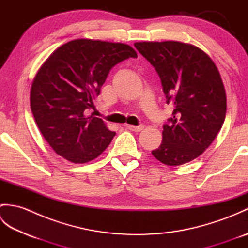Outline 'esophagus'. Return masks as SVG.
<instances>
[{"label": "esophagus", "instance_id": "34e87169", "mask_svg": "<svg viewBox=\"0 0 248 248\" xmlns=\"http://www.w3.org/2000/svg\"><path fill=\"white\" fill-rule=\"evenodd\" d=\"M127 127V129L131 130V131H134V132H140V131H141L144 129V124H140V125H130V124H127L125 125Z\"/></svg>", "mask_w": 248, "mask_h": 248}]
</instances>
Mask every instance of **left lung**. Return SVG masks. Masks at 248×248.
Returning <instances> with one entry per match:
<instances>
[{"instance_id":"obj_1","label":"left lung","mask_w":248,"mask_h":248,"mask_svg":"<svg viewBox=\"0 0 248 248\" xmlns=\"http://www.w3.org/2000/svg\"><path fill=\"white\" fill-rule=\"evenodd\" d=\"M161 78L172 117L163 124L162 144L151 154L177 166L196 159L212 144L224 124L227 100L213 61L203 51L179 41L135 43Z\"/></svg>"}]
</instances>
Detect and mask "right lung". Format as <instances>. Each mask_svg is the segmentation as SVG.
Listing matches in <instances>:
<instances>
[{
	"mask_svg": "<svg viewBox=\"0 0 248 248\" xmlns=\"http://www.w3.org/2000/svg\"><path fill=\"white\" fill-rule=\"evenodd\" d=\"M138 54L130 46L77 39L50 55L34 78L31 109L46 140L57 155L77 164L96 159L115 132L101 118L85 115L110 69Z\"/></svg>",
	"mask_w": 248,
	"mask_h": 248,
	"instance_id": "add662e5",
	"label": "right lung"
}]
</instances>
